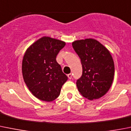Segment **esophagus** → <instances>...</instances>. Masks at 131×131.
<instances>
[{
    "label": "esophagus",
    "instance_id": "esophagus-1",
    "mask_svg": "<svg viewBox=\"0 0 131 131\" xmlns=\"http://www.w3.org/2000/svg\"><path fill=\"white\" fill-rule=\"evenodd\" d=\"M67 76H68V79H72V73H69V74L67 75Z\"/></svg>",
    "mask_w": 131,
    "mask_h": 131
}]
</instances>
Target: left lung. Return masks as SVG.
I'll return each instance as SVG.
<instances>
[{"label":"left lung","instance_id":"1","mask_svg":"<svg viewBox=\"0 0 131 131\" xmlns=\"http://www.w3.org/2000/svg\"><path fill=\"white\" fill-rule=\"evenodd\" d=\"M81 59L82 74L76 84L80 93L93 101L102 97L111 88L115 75V64L110 51L95 39L72 42Z\"/></svg>","mask_w":131,"mask_h":131}]
</instances>
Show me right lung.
<instances>
[{"label": "right lung", "mask_w": 131, "mask_h": 131, "mask_svg": "<svg viewBox=\"0 0 131 131\" xmlns=\"http://www.w3.org/2000/svg\"><path fill=\"white\" fill-rule=\"evenodd\" d=\"M65 42L43 36L25 51L22 60L23 78L32 94L43 101L51 102L59 96L68 77L56 61Z\"/></svg>", "instance_id": "obj_1"}]
</instances>
